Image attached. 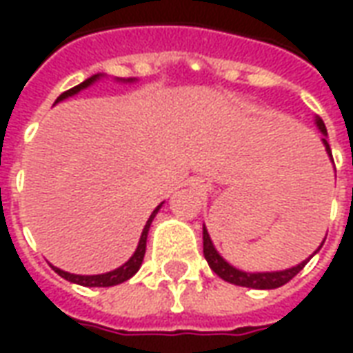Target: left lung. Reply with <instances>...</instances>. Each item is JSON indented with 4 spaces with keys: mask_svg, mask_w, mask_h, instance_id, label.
<instances>
[{
    "mask_svg": "<svg viewBox=\"0 0 353 353\" xmlns=\"http://www.w3.org/2000/svg\"><path fill=\"white\" fill-rule=\"evenodd\" d=\"M316 126L321 130L323 136H327L325 124H323V121H321L319 117H316ZM321 141H323V145H325L327 154H329L331 161H333V154H331V147L327 143V138H321ZM202 238H204V257H206L210 268H212L219 278H223L225 281H229V283L252 289H276L281 288V285H285L289 280H293L296 274L303 270L304 265L321 250V245L325 242V240H323L321 245H319L316 252L312 253L308 259L303 261V263H299L296 266H291L288 270H278V272H244V270H240V268H234L232 265H229V263L217 253V250H215L214 244H212V238L208 234L206 227H202Z\"/></svg>",
    "mask_w": 353,
    "mask_h": 353,
    "instance_id": "1",
    "label": "left lung"
}]
</instances>
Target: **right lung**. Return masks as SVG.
<instances>
[{
    "label": "right lung",
    "instance_id": "1",
    "mask_svg": "<svg viewBox=\"0 0 353 353\" xmlns=\"http://www.w3.org/2000/svg\"><path fill=\"white\" fill-rule=\"evenodd\" d=\"M101 73L98 75H92V77H88L87 81H83L81 85L77 87L70 88V90H65L62 92L60 96L57 98V101H62L65 98H70L73 94L81 92L83 88L90 87L92 83L100 79ZM126 81H134V79H126ZM162 204L154 208V212L151 214V217L147 219L145 227H143V232H141V236H139V242H138V248H136V252L132 255L130 259L126 261L123 266H119L115 270H111V272H105V274H94V276H81V274H70V272H64V270H60L57 266H52L54 268V272L58 276H62L64 280L72 281V283H79V285H85V288H111V285H117V283H123V281L130 280L134 274L138 272L139 266H141V261H143V255H145V245H147V232H149V227H151V223H153L154 215L159 214V210H161Z\"/></svg>",
    "mask_w": 353,
    "mask_h": 353
}]
</instances>
